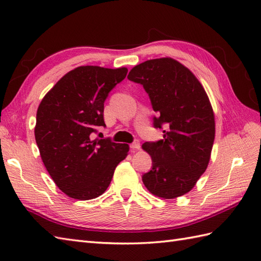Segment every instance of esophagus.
<instances>
[{
	"instance_id": "esophagus-1",
	"label": "esophagus",
	"mask_w": 261,
	"mask_h": 261,
	"mask_svg": "<svg viewBox=\"0 0 261 261\" xmlns=\"http://www.w3.org/2000/svg\"><path fill=\"white\" fill-rule=\"evenodd\" d=\"M140 147H141V146H140V142L138 141V140H136L135 142H132L131 145H130V148L132 149V150H139Z\"/></svg>"
}]
</instances>
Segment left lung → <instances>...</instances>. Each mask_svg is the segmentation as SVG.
I'll use <instances>...</instances> for the list:
<instances>
[{"label": "left lung", "mask_w": 261, "mask_h": 261, "mask_svg": "<svg viewBox=\"0 0 261 261\" xmlns=\"http://www.w3.org/2000/svg\"><path fill=\"white\" fill-rule=\"evenodd\" d=\"M127 79L141 84L150 97L157 118L154 127L164 130V139L145 142L152 168L142 176L147 190L165 199L190 192L207 168L215 121L206 92L192 71L166 57L135 66Z\"/></svg>", "instance_id": "1"}]
</instances>
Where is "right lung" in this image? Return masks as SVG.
I'll use <instances>...</instances> for the list:
<instances>
[{"instance_id":"right-lung-1","label":"right lung","mask_w":261,"mask_h":261,"mask_svg":"<svg viewBox=\"0 0 261 261\" xmlns=\"http://www.w3.org/2000/svg\"><path fill=\"white\" fill-rule=\"evenodd\" d=\"M125 67L80 66L68 71L39 104L35 127L40 156L55 184L66 195L87 201L107 191L126 143L93 139L105 126L104 102L125 79Z\"/></svg>"}]
</instances>
